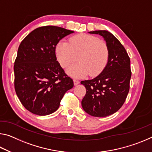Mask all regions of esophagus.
Wrapping results in <instances>:
<instances>
[{"label": "esophagus", "instance_id": "obj_1", "mask_svg": "<svg viewBox=\"0 0 152 152\" xmlns=\"http://www.w3.org/2000/svg\"><path fill=\"white\" fill-rule=\"evenodd\" d=\"M79 83H80V81L78 80H76V79H74V85H77V84H78Z\"/></svg>", "mask_w": 152, "mask_h": 152}]
</instances>
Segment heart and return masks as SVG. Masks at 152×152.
Wrapping results in <instances>:
<instances>
[{
  "mask_svg": "<svg viewBox=\"0 0 152 152\" xmlns=\"http://www.w3.org/2000/svg\"><path fill=\"white\" fill-rule=\"evenodd\" d=\"M57 59L62 68H66L78 59L76 64L67 69V73L74 78L99 75L109 61L107 43L94 35L79 34L69 39L60 41L56 48Z\"/></svg>",
  "mask_w": 152,
  "mask_h": 152,
  "instance_id": "obj_1",
  "label": "heart"
}]
</instances>
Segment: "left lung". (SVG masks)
<instances>
[{"label":"left lung","instance_id":"obj_1","mask_svg":"<svg viewBox=\"0 0 152 152\" xmlns=\"http://www.w3.org/2000/svg\"><path fill=\"white\" fill-rule=\"evenodd\" d=\"M89 33L104 37L109 49V57L106 67L99 76L81 81L86 89L82 106L91 116L104 117L117 112L125 101L132 76L130 58L112 33L104 30Z\"/></svg>","mask_w":152,"mask_h":152}]
</instances>
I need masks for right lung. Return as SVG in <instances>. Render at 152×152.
<instances>
[{
  "instance_id": "right-lung-1",
  "label": "right lung",
  "mask_w": 152,
  "mask_h": 152,
  "mask_svg": "<svg viewBox=\"0 0 152 152\" xmlns=\"http://www.w3.org/2000/svg\"><path fill=\"white\" fill-rule=\"evenodd\" d=\"M74 31L56 26L32 31L19 45L15 61V89L25 109L35 115H48L60 107L73 80L57 61L60 40Z\"/></svg>"
}]
</instances>
